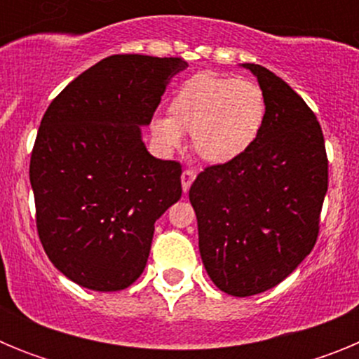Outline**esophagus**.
<instances>
[{"label": "esophagus", "mask_w": 359, "mask_h": 359, "mask_svg": "<svg viewBox=\"0 0 359 359\" xmlns=\"http://www.w3.org/2000/svg\"><path fill=\"white\" fill-rule=\"evenodd\" d=\"M196 180V172L192 169H185L182 174V187H183V192H189L190 185H192V182Z\"/></svg>", "instance_id": "esophagus-1"}]
</instances>
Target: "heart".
<instances>
[{
    "mask_svg": "<svg viewBox=\"0 0 359 359\" xmlns=\"http://www.w3.org/2000/svg\"><path fill=\"white\" fill-rule=\"evenodd\" d=\"M266 98L255 82L212 72L196 73L170 97L169 118L152 120V135L163 147L192 135V149L208 163H228L248 151L261 135Z\"/></svg>",
    "mask_w": 359,
    "mask_h": 359,
    "instance_id": "1",
    "label": "heart"
}]
</instances>
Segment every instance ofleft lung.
<instances>
[{
  "label": "left lung",
  "instance_id": "obj_1",
  "mask_svg": "<svg viewBox=\"0 0 359 359\" xmlns=\"http://www.w3.org/2000/svg\"><path fill=\"white\" fill-rule=\"evenodd\" d=\"M261 84L266 120L248 151L198 174L189 198L208 277L231 297L271 290L315 248L329 185L320 122L273 72L243 65Z\"/></svg>",
  "mask_w": 359,
  "mask_h": 359
}]
</instances>
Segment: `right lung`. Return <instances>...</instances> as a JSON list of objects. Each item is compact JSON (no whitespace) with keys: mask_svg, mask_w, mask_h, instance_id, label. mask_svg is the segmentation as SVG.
Segmentation results:
<instances>
[{"mask_svg":"<svg viewBox=\"0 0 359 359\" xmlns=\"http://www.w3.org/2000/svg\"><path fill=\"white\" fill-rule=\"evenodd\" d=\"M176 57L111 55L73 79L41 120L30 156L36 224L62 275L95 291L140 277L154 223L182 198V163L151 156V123Z\"/></svg>","mask_w":359,"mask_h":359,"instance_id":"right-lung-1","label":"right lung"}]
</instances>
